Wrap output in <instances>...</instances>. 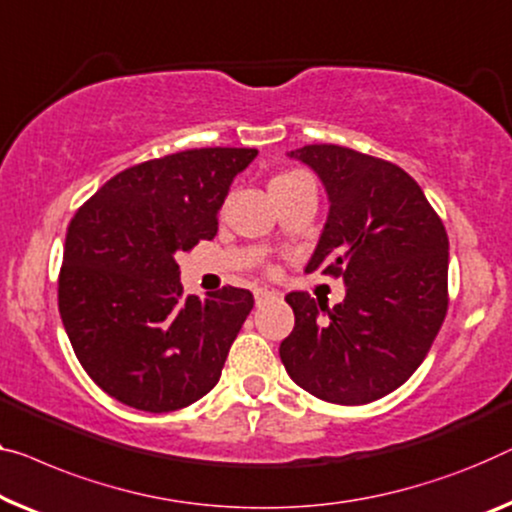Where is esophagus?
I'll list each match as a JSON object with an SVG mask.
<instances>
[{
	"instance_id": "34e87169",
	"label": "esophagus",
	"mask_w": 512,
	"mask_h": 512,
	"mask_svg": "<svg viewBox=\"0 0 512 512\" xmlns=\"http://www.w3.org/2000/svg\"><path fill=\"white\" fill-rule=\"evenodd\" d=\"M278 296H280V294L276 292V289H269V287H257V289H255V301H257V305L278 299Z\"/></svg>"
}]
</instances>
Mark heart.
Listing matches in <instances>:
<instances>
[{
	"mask_svg": "<svg viewBox=\"0 0 512 512\" xmlns=\"http://www.w3.org/2000/svg\"><path fill=\"white\" fill-rule=\"evenodd\" d=\"M296 174H301V172H285V174H278V177H273V181H285V179H289V177H296ZM271 181V183H273Z\"/></svg>",
	"mask_w": 512,
	"mask_h": 512,
	"instance_id": "heart-1",
	"label": "heart"
}]
</instances>
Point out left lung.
<instances>
[{
  "instance_id": "left-lung-1",
  "label": "left lung",
  "mask_w": 512,
  "mask_h": 512,
  "mask_svg": "<svg viewBox=\"0 0 512 512\" xmlns=\"http://www.w3.org/2000/svg\"><path fill=\"white\" fill-rule=\"evenodd\" d=\"M308 165L329 216L305 271L345 282L333 305L289 292L294 329L280 342L287 375L319 400L368 404L402 386L441 329L448 308V236L402 167L338 144H308Z\"/></svg>"
}]
</instances>
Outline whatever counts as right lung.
Returning a JSON list of instances; mask_svg holds the SVG:
<instances>
[{
  "mask_svg": "<svg viewBox=\"0 0 512 512\" xmlns=\"http://www.w3.org/2000/svg\"><path fill=\"white\" fill-rule=\"evenodd\" d=\"M257 149H190L112 177L68 225L59 315L87 375L133 409L204 398L253 310L248 289L183 296L177 255L218 232Z\"/></svg>",
  "mask_w": 512,
  "mask_h": 512,
  "instance_id": "obj_1",
  "label": "right lung"
}]
</instances>
